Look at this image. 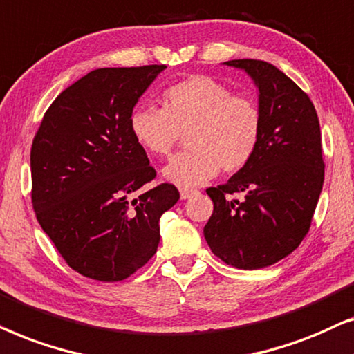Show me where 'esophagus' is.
<instances>
[{"label":"esophagus","mask_w":354,"mask_h":354,"mask_svg":"<svg viewBox=\"0 0 354 354\" xmlns=\"http://www.w3.org/2000/svg\"><path fill=\"white\" fill-rule=\"evenodd\" d=\"M196 189H191V187H180V196L181 199H189V197L194 194Z\"/></svg>","instance_id":"esophagus-1"}]
</instances>
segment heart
<instances>
[{
  "mask_svg": "<svg viewBox=\"0 0 354 354\" xmlns=\"http://www.w3.org/2000/svg\"><path fill=\"white\" fill-rule=\"evenodd\" d=\"M140 147L155 157H168L186 136L189 150L163 169L174 185L189 187L221 171L236 173L251 162L261 142L262 113L252 98L209 75H192L169 86L163 108L140 105L129 118Z\"/></svg>",
  "mask_w": 354,
  "mask_h": 354,
  "instance_id": "heart-1",
  "label": "heart"
}]
</instances>
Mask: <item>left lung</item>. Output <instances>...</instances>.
Returning a JSON list of instances; mask_svg holds the SVG:
<instances>
[{"label": "left lung", "mask_w": 354, "mask_h": 354, "mask_svg": "<svg viewBox=\"0 0 354 354\" xmlns=\"http://www.w3.org/2000/svg\"><path fill=\"white\" fill-rule=\"evenodd\" d=\"M225 64L246 71L257 86L262 134L251 162L207 189L214 214L204 236L225 263L256 270L281 261L308 234L324 185L322 139L308 93L279 68L259 59Z\"/></svg>", "instance_id": "1"}]
</instances>
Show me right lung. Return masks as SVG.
<instances>
[{
	"mask_svg": "<svg viewBox=\"0 0 354 354\" xmlns=\"http://www.w3.org/2000/svg\"><path fill=\"white\" fill-rule=\"evenodd\" d=\"M165 64L102 68L46 110L30 150L32 205L66 263L87 279L121 281L157 252L160 216L180 199L157 176L129 118Z\"/></svg>",
	"mask_w": 354,
	"mask_h": 354,
	"instance_id": "right-lung-1",
	"label": "right lung"
}]
</instances>
